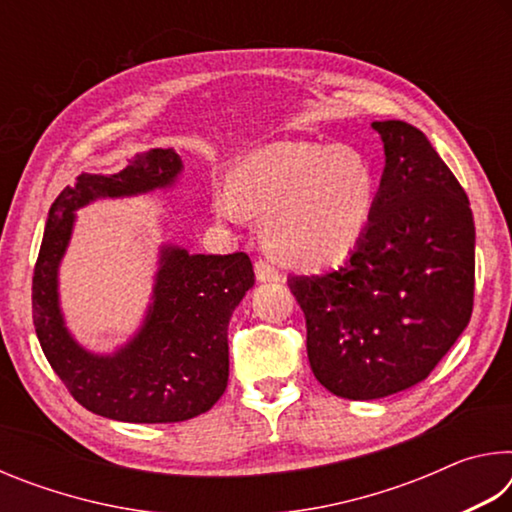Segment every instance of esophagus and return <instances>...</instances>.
<instances>
[{
    "label": "esophagus",
    "instance_id": "34e87169",
    "mask_svg": "<svg viewBox=\"0 0 512 512\" xmlns=\"http://www.w3.org/2000/svg\"><path fill=\"white\" fill-rule=\"evenodd\" d=\"M255 277L257 282H280L282 275L273 264H268L266 259H257L255 262Z\"/></svg>",
    "mask_w": 512,
    "mask_h": 512
}]
</instances>
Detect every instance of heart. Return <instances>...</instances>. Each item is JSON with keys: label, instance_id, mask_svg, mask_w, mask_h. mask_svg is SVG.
<instances>
[{"label": "heart", "instance_id": "heart-1", "mask_svg": "<svg viewBox=\"0 0 512 512\" xmlns=\"http://www.w3.org/2000/svg\"><path fill=\"white\" fill-rule=\"evenodd\" d=\"M377 203L370 160L352 146L280 142L239 164L235 183L212 192L225 223L266 219L264 241L282 262L323 268L343 262L366 235Z\"/></svg>", "mask_w": 512, "mask_h": 512}]
</instances>
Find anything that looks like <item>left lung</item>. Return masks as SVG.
<instances>
[{
	"mask_svg": "<svg viewBox=\"0 0 512 512\" xmlns=\"http://www.w3.org/2000/svg\"><path fill=\"white\" fill-rule=\"evenodd\" d=\"M384 142L375 212L336 271L291 275L316 379L345 400H379L427 379L470 323L474 219L427 135L372 121Z\"/></svg>",
	"mask_w": 512,
	"mask_h": 512,
	"instance_id": "obj_1",
	"label": "left lung"
}]
</instances>
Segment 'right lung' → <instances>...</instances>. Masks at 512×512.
Here are the masks:
<instances>
[{"mask_svg":"<svg viewBox=\"0 0 512 512\" xmlns=\"http://www.w3.org/2000/svg\"><path fill=\"white\" fill-rule=\"evenodd\" d=\"M183 160L173 149L135 155L112 176L81 173L51 205L33 271V325L49 366L85 409L135 424L183 422L219 402L228 386V323L255 284L246 253L189 255L162 246L153 302L142 327L115 354L74 341L58 300V266L79 207L176 183Z\"/></svg>","mask_w":512,"mask_h":512,"instance_id":"right-lung-1","label":"right lung"}]
</instances>
